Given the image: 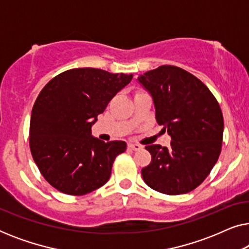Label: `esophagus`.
Here are the masks:
<instances>
[{"label":"esophagus","mask_w":249,"mask_h":249,"mask_svg":"<svg viewBox=\"0 0 249 249\" xmlns=\"http://www.w3.org/2000/svg\"><path fill=\"white\" fill-rule=\"evenodd\" d=\"M128 146H129V148L132 149V151H139V149L142 148V146L139 144H129Z\"/></svg>","instance_id":"esophagus-1"}]
</instances>
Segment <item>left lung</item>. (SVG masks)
Masks as SVG:
<instances>
[{"mask_svg":"<svg viewBox=\"0 0 249 249\" xmlns=\"http://www.w3.org/2000/svg\"><path fill=\"white\" fill-rule=\"evenodd\" d=\"M152 95L155 118L168 129L171 146L147 145L152 161L142 169L146 185L166 195L197 188L219 159L223 115L216 98L198 78L175 66H161L138 77Z\"/></svg>","mask_w":249,"mask_h":249,"instance_id":"left-lung-1","label":"left lung"}]
</instances>
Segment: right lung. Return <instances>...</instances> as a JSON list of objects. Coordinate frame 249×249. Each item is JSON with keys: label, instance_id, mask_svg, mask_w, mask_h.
Masks as SVG:
<instances>
[{"label": "right lung", "instance_id": "obj_1", "mask_svg": "<svg viewBox=\"0 0 249 249\" xmlns=\"http://www.w3.org/2000/svg\"><path fill=\"white\" fill-rule=\"evenodd\" d=\"M132 74L70 69L47 83L33 107L29 147L39 172L59 192L81 196L107 182L124 141L104 142L90 128Z\"/></svg>", "mask_w": 249, "mask_h": 249}]
</instances>
